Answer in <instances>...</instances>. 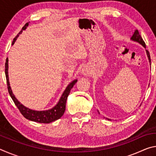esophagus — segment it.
Instances as JSON below:
<instances>
[{"label": "esophagus", "instance_id": "1", "mask_svg": "<svg viewBox=\"0 0 156 156\" xmlns=\"http://www.w3.org/2000/svg\"><path fill=\"white\" fill-rule=\"evenodd\" d=\"M82 73L84 75H87L89 74V71L87 70V68L84 67L83 69H82Z\"/></svg>", "mask_w": 156, "mask_h": 156}]
</instances>
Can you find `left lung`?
Segmentation results:
<instances>
[{"label":"left lung","instance_id":"left-lung-1","mask_svg":"<svg viewBox=\"0 0 156 156\" xmlns=\"http://www.w3.org/2000/svg\"><path fill=\"white\" fill-rule=\"evenodd\" d=\"M131 40H132L133 41L137 42V43H140V44H142V45L143 46L144 48H146V44H145V43L144 42L143 39H142L141 36L140 35L138 31L137 30L135 31V32H134V34H133V36H132V37L131 38ZM146 51H147V54L148 58H149V62H151V58H150L149 52V51H147V50H146Z\"/></svg>","mask_w":156,"mask_h":156}]
</instances>
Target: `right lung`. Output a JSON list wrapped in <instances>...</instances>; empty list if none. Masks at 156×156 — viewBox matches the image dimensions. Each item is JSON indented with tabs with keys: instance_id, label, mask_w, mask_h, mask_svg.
Here are the masks:
<instances>
[{
	"instance_id": "right-lung-1",
	"label": "right lung",
	"mask_w": 156,
	"mask_h": 156,
	"mask_svg": "<svg viewBox=\"0 0 156 156\" xmlns=\"http://www.w3.org/2000/svg\"><path fill=\"white\" fill-rule=\"evenodd\" d=\"M29 23H27L26 24L23 26L19 33L18 35L14 38V41L12 42V45L14 44L15 41H16V39L19 34L22 33L23 30H25L26 28L28 27ZM5 76H6V80H7V89H8L9 94L10 96L14 101L16 106L18 107V109H19L20 112L22 113V115L24 116L27 119L34 121V122H40V123H50L54 121L58 120L64 114L65 111V107H66V102H67V97L69 94L71 89H72L73 85L76 83L77 80H73L72 83L68 84L67 88L65 89V90L63 92L62 95L60 97L59 101L56 104V106H54L53 108L48 110L45 111H35L29 109V108L25 107L24 105H23L16 98L14 94L12 91L11 87L9 84V76H8V58H7L6 62H5Z\"/></svg>"
}]
</instances>
